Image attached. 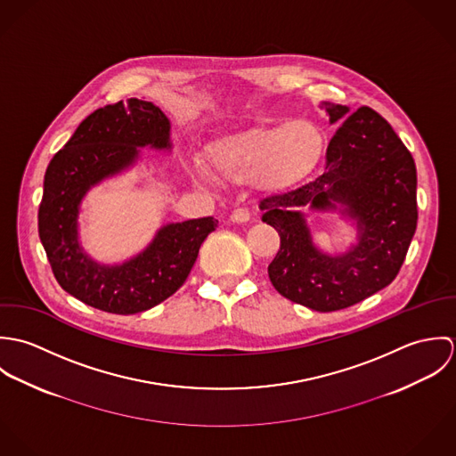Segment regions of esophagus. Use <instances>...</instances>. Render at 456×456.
I'll list each match as a JSON object with an SVG mask.
<instances>
[{
    "label": "esophagus",
    "mask_w": 456,
    "mask_h": 456,
    "mask_svg": "<svg viewBox=\"0 0 456 456\" xmlns=\"http://www.w3.org/2000/svg\"><path fill=\"white\" fill-rule=\"evenodd\" d=\"M249 219H251V212H249L248 208H244V207L235 208V210L232 212V216H230V221H232V223H248Z\"/></svg>",
    "instance_id": "1"
}]
</instances>
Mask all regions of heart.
<instances>
[{
  "instance_id": "heart-1",
  "label": "heart",
  "mask_w": 456,
  "mask_h": 456,
  "mask_svg": "<svg viewBox=\"0 0 456 456\" xmlns=\"http://www.w3.org/2000/svg\"><path fill=\"white\" fill-rule=\"evenodd\" d=\"M325 136L307 119L258 125L226 133L207 145V158L221 181L282 191L307 179L322 161ZM198 184H210L212 175L201 165L193 168Z\"/></svg>"
}]
</instances>
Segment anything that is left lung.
Segmentation results:
<instances>
[{
  "mask_svg": "<svg viewBox=\"0 0 456 456\" xmlns=\"http://www.w3.org/2000/svg\"><path fill=\"white\" fill-rule=\"evenodd\" d=\"M338 123L316 181L265 198L261 221L281 248L268 265L273 288L288 300L331 313L387 288L405 260L418 223L416 165L390 125L372 109L322 103ZM334 211L357 226L359 244L342 256L315 248L304 211Z\"/></svg>",
  "mask_w": 456,
  "mask_h": 456,
  "instance_id": "left-lung-1",
  "label": "left lung"
}]
</instances>
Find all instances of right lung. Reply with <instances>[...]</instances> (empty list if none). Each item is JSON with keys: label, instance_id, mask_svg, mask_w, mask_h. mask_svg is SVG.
<instances>
[{"label": "right lung", "instance_id": "1", "mask_svg": "<svg viewBox=\"0 0 456 456\" xmlns=\"http://www.w3.org/2000/svg\"><path fill=\"white\" fill-rule=\"evenodd\" d=\"M138 147L170 151V121L151 102L131 98L87 116L51 159L38 210V233L60 286L112 314L143 313L188 279L214 217L163 224L152 242L123 263H98L78 242V214L91 188L136 165Z\"/></svg>", "mask_w": 456, "mask_h": 456}]
</instances>
